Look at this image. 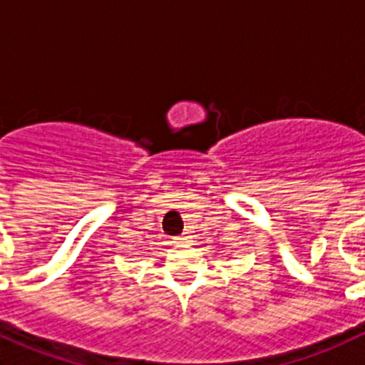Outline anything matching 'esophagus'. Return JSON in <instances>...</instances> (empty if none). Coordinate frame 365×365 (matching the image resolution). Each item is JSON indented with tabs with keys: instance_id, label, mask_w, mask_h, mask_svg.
<instances>
[{
	"instance_id": "obj_1",
	"label": "esophagus",
	"mask_w": 365,
	"mask_h": 365,
	"mask_svg": "<svg viewBox=\"0 0 365 365\" xmlns=\"http://www.w3.org/2000/svg\"><path fill=\"white\" fill-rule=\"evenodd\" d=\"M174 243H176V245H189V243H191V235H187V234L178 235V237H174Z\"/></svg>"
}]
</instances>
